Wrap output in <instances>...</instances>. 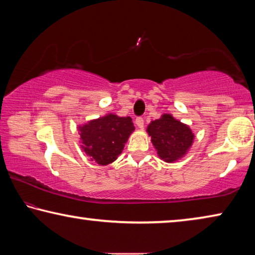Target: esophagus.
I'll return each instance as SVG.
<instances>
[{
	"instance_id": "1",
	"label": "esophagus",
	"mask_w": 255,
	"mask_h": 255,
	"mask_svg": "<svg viewBox=\"0 0 255 255\" xmlns=\"http://www.w3.org/2000/svg\"><path fill=\"white\" fill-rule=\"evenodd\" d=\"M135 123L137 125V127L138 128H143L144 127V119L142 118V117H137Z\"/></svg>"
}]
</instances>
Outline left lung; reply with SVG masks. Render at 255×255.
<instances>
[{
	"instance_id": "obj_1",
	"label": "left lung",
	"mask_w": 255,
	"mask_h": 255,
	"mask_svg": "<svg viewBox=\"0 0 255 255\" xmlns=\"http://www.w3.org/2000/svg\"><path fill=\"white\" fill-rule=\"evenodd\" d=\"M152 144L165 162H173L186 154L193 143L194 135L188 126L176 120L171 115H163L147 127Z\"/></svg>"
}]
</instances>
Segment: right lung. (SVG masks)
<instances>
[{"label":"right lung","mask_w":255,"mask_h":255,"mask_svg":"<svg viewBox=\"0 0 255 255\" xmlns=\"http://www.w3.org/2000/svg\"><path fill=\"white\" fill-rule=\"evenodd\" d=\"M82 147L101 165L112 163L123 152L129 135L135 130L130 117L108 115L79 127Z\"/></svg>","instance_id":"obj_1"}]
</instances>
